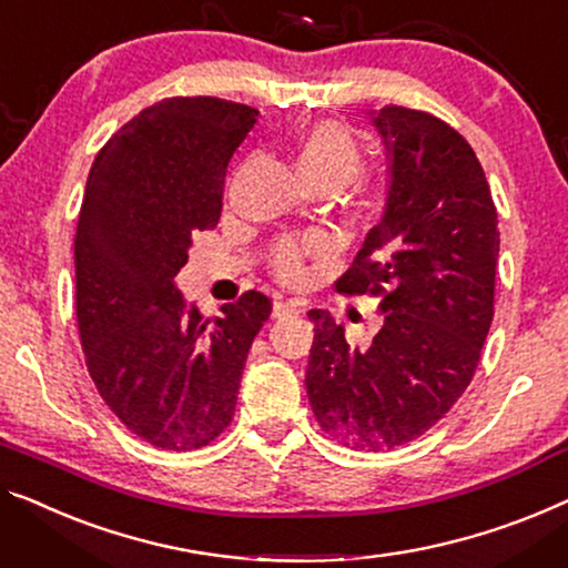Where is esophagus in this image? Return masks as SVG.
<instances>
[{"instance_id": "1", "label": "esophagus", "mask_w": 568, "mask_h": 568, "mask_svg": "<svg viewBox=\"0 0 568 568\" xmlns=\"http://www.w3.org/2000/svg\"><path fill=\"white\" fill-rule=\"evenodd\" d=\"M298 313V306L291 301H277L273 306V318H285V316H295Z\"/></svg>"}]
</instances>
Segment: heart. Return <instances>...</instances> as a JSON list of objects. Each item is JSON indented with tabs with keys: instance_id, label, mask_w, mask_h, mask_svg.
Instances as JSON below:
<instances>
[{
	"instance_id": "b5f03b06",
	"label": "heart",
	"mask_w": 568,
	"mask_h": 568,
	"mask_svg": "<svg viewBox=\"0 0 568 568\" xmlns=\"http://www.w3.org/2000/svg\"><path fill=\"white\" fill-rule=\"evenodd\" d=\"M293 163L308 189L336 191L359 173L362 145L357 134L346 124L336 120H316L295 134ZM275 267L285 277L298 275L301 250L291 242L283 244L277 250Z\"/></svg>"
}]
</instances>
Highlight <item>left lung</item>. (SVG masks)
I'll list each match as a JSON object with an SVG mask.
<instances>
[{
  "label": "left lung",
  "mask_w": 568,
  "mask_h": 568,
  "mask_svg": "<svg viewBox=\"0 0 568 568\" xmlns=\"http://www.w3.org/2000/svg\"><path fill=\"white\" fill-rule=\"evenodd\" d=\"M367 120L385 148V206L338 291L383 293L385 324L359 349L326 311H311L306 390L328 436L383 452L426 434L471 383L495 313L500 232L459 132L405 106Z\"/></svg>",
  "instance_id": "1"
}]
</instances>
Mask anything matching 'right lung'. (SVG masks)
Segmentation results:
<instances>
[{
	"mask_svg": "<svg viewBox=\"0 0 568 568\" xmlns=\"http://www.w3.org/2000/svg\"><path fill=\"white\" fill-rule=\"evenodd\" d=\"M260 112L175 97L126 122L91 165L75 230V316L89 375L132 434L168 452L230 426L252 338L270 316L257 291L206 318L178 291L191 234L214 230L230 160Z\"/></svg>",
	"mask_w": 568,
	"mask_h": 568,
	"instance_id": "right-lung-1",
	"label": "right lung"
}]
</instances>
